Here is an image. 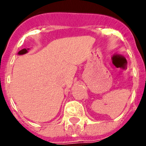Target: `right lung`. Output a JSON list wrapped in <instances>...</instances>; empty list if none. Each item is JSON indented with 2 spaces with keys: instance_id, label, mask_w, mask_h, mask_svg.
Wrapping results in <instances>:
<instances>
[{
  "instance_id": "right-lung-1",
  "label": "right lung",
  "mask_w": 146,
  "mask_h": 146,
  "mask_svg": "<svg viewBox=\"0 0 146 146\" xmlns=\"http://www.w3.org/2000/svg\"><path fill=\"white\" fill-rule=\"evenodd\" d=\"M28 50L29 49H23V50H20L19 52V53H18V54H25V53H27V52H28Z\"/></svg>"
}]
</instances>
